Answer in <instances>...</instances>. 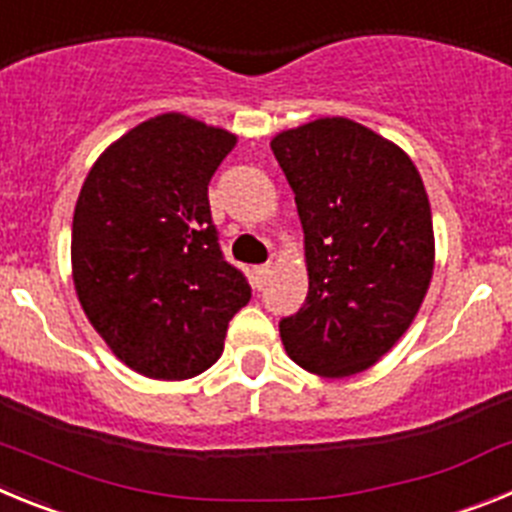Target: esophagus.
<instances>
[{
	"instance_id": "obj_1",
	"label": "esophagus",
	"mask_w": 512,
	"mask_h": 512,
	"mask_svg": "<svg viewBox=\"0 0 512 512\" xmlns=\"http://www.w3.org/2000/svg\"><path fill=\"white\" fill-rule=\"evenodd\" d=\"M269 277H271V266L269 264L256 266V269H253V287L264 289L266 282H269Z\"/></svg>"
}]
</instances>
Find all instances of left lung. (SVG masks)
I'll return each mask as SVG.
<instances>
[{"mask_svg": "<svg viewBox=\"0 0 512 512\" xmlns=\"http://www.w3.org/2000/svg\"><path fill=\"white\" fill-rule=\"evenodd\" d=\"M305 230V305L282 318L289 359L318 377L377 364L410 328L433 277V220L410 156L348 117L274 135Z\"/></svg>", "mask_w": 512, "mask_h": 512, "instance_id": "left-lung-1", "label": "left lung"}]
</instances>
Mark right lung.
<instances>
[{"label": "right lung", "instance_id": "add662e5", "mask_svg": "<svg viewBox=\"0 0 512 512\" xmlns=\"http://www.w3.org/2000/svg\"><path fill=\"white\" fill-rule=\"evenodd\" d=\"M235 140L166 112L115 140L84 179L71 228L76 295L112 354L143 377L210 369L230 318L251 300L207 200Z\"/></svg>", "mask_w": 512, "mask_h": 512}]
</instances>
